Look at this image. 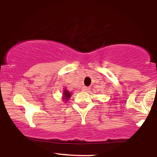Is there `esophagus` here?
I'll list each match as a JSON object with an SVG mask.
<instances>
[{"mask_svg": "<svg viewBox=\"0 0 157 157\" xmlns=\"http://www.w3.org/2000/svg\"><path fill=\"white\" fill-rule=\"evenodd\" d=\"M82 90L83 91H89L90 90V87H87V86H83L82 88Z\"/></svg>", "mask_w": 157, "mask_h": 157, "instance_id": "obj_1", "label": "esophagus"}]
</instances>
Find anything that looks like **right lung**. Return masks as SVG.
I'll return each mask as SVG.
<instances>
[{
  "instance_id": "right-lung-1",
  "label": "right lung",
  "mask_w": 157,
  "mask_h": 157,
  "mask_svg": "<svg viewBox=\"0 0 157 157\" xmlns=\"http://www.w3.org/2000/svg\"><path fill=\"white\" fill-rule=\"evenodd\" d=\"M63 97H62L63 100L64 102H67L71 96V93L69 92L66 88L63 89Z\"/></svg>"
}]
</instances>
